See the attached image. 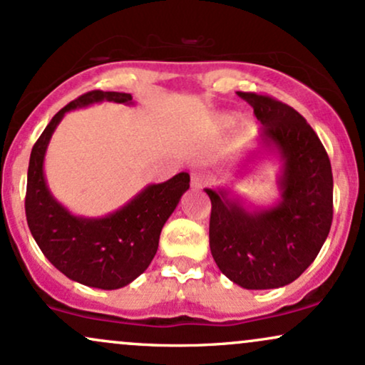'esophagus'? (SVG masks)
<instances>
[{
	"mask_svg": "<svg viewBox=\"0 0 365 365\" xmlns=\"http://www.w3.org/2000/svg\"><path fill=\"white\" fill-rule=\"evenodd\" d=\"M190 183L194 188H202L207 183V178H205V175L200 173V171H194V173L190 175Z\"/></svg>",
	"mask_w": 365,
	"mask_h": 365,
	"instance_id": "1",
	"label": "esophagus"
}]
</instances>
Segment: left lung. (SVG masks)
<instances>
[{
	"instance_id": "left-lung-1",
	"label": "left lung",
	"mask_w": 365,
	"mask_h": 365,
	"mask_svg": "<svg viewBox=\"0 0 365 365\" xmlns=\"http://www.w3.org/2000/svg\"><path fill=\"white\" fill-rule=\"evenodd\" d=\"M253 107L262 129L235 166V177L263 161H279L280 197L252 207L230 187L204 188L212 210L209 245L219 270L250 291L291 284L318 257L333 219L331 165L306 118L270 96L238 93Z\"/></svg>"
}]
</instances>
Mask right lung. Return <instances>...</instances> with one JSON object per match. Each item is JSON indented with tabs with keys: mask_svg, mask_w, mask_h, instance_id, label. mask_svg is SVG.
I'll use <instances>...</instances> for the list:
<instances>
[{
	"mask_svg": "<svg viewBox=\"0 0 365 365\" xmlns=\"http://www.w3.org/2000/svg\"><path fill=\"white\" fill-rule=\"evenodd\" d=\"M102 102L134 105L130 93L95 90L51 118L30 155L25 214L35 243L57 270L88 287L113 291L138 279L155 258L161 230L190 187V175L182 171L163 183H149L102 217L76 216L64 207L43 173L47 146L66 113Z\"/></svg>",
	"mask_w": 365,
	"mask_h": 365,
	"instance_id": "right-lung-1",
	"label": "right lung"
}]
</instances>
